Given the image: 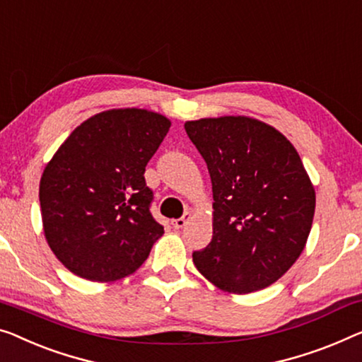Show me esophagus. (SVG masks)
<instances>
[{
	"mask_svg": "<svg viewBox=\"0 0 362 362\" xmlns=\"http://www.w3.org/2000/svg\"><path fill=\"white\" fill-rule=\"evenodd\" d=\"M190 219H192V213L187 211L185 214L182 216V218L172 221V226H174L175 229H182V228H185L187 223H188V221H190Z\"/></svg>",
	"mask_w": 362,
	"mask_h": 362,
	"instance_id": "obj_1",
	"label": "esophagus"
}]
</instances>
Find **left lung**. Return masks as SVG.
Masks as SVG:
<instances>
[{
  "instance_id": "8db88e82",
  "label": "left lung",
  "mask_w": 362,
  "mask_h": 362,
  "mask_svg": "<svg viewBox=\"0 0 362 362\" xmlns=\"http://www.w3.org/2000/svg\"><path fill=\"white\" fill-rule=\"evenodd\" d=\"M213 183V239L193 263L216 288L249 294L300 257L315 190L298 151L276 128L245 115L185 122Z\"/></svg>"
}]
</instances>
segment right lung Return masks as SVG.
<instances>
[{
	"label": "right lung",
	"instance_id": "add662e5",
	"mask_svg": "<svg viewBox=\"0 0 362 362\" xmlns=\"http://www.w3.org/2000/svg\"><path fill=\"white\" fill-rule=\"evenodd\" d=\"M170 125L153 110H104L74 128L47 163L39 188L43 234L76 276L125 278L163 237L149 213L144 169Z\"/></svg>",
	"mask_w": 362,
	"mask_h": 362
}]
</instances>
